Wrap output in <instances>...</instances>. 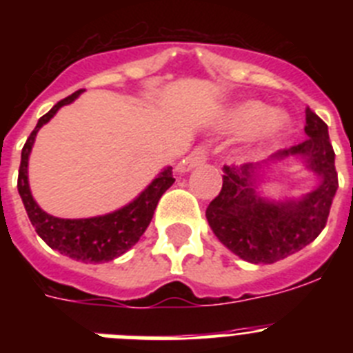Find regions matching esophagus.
I'll use <instances>...</instances> for the list:
<instances>
[{
    "label": "esophagus",
    "instance_id": "esophagus-1",
    "mask_svg": "<svg viewBox=\"0 0 353 353\" xmlns=\"http://www.w3.org/2000/svg\"><path fill=\"white\" fill-rule=\"evenodd\" d=\"M205 161H207V150H205L203 146H198V148L192 150L191 154L187 155V157L180 162L179 171L180 173H189V171L194 170V168L205 164Z\"/></svg>",
    "mask_w": 353,
    "mask_h": 353
}]
</instances>
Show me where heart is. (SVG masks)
I'll list each match as a JSON object with an SVG mask.
<instances>
[{"label": "heart", "instance_id": "b5f03b06", "mask_svg": "<svg viewBox=\"0 0 353 353\" xmlns=\"http://www.w3.org/2000/svg\"><path fill=\"white\" fill-rule=\"evenodd\" d=\"M285 113H274L269 104L260 101H244L232 105L217 118V127L224 132L252 134V141L265 143L277 138L288 127Z\"/></svg>", "mask_w": 353, "mask_h": 353}]
</instances>
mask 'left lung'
I'll use <instances>...</instances> for the list:
<instances>
[{
    "mask_svg": "<svg viewBox=\"0 0 353 353\" xmlns=\"http://www.w3.org/2000/svg\"><path fill=\"white\" fill-rule=\"evenodd\" d=\"M304 130L305 141L277 152L269 161L223 168V189L208 205L207 221L221 244L249 263H276L311 244L325 228L338 191L334 150L325 121L310 108ZM292 157L317 174L319 185L301 199H265L259 192L261 173Z\"/></svg>",
    "mask_w": 353,
    "mask_h": 353,
    "instance_id": "8db88e82",
    "label": "left lung"
}]
</instances>
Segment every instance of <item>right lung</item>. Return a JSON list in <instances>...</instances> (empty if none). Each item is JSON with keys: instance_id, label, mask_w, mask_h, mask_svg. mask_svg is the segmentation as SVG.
I'll return each instance as SVG.
<instances>
[{"instance_id": "1", "label": "right lung", "mask_w": 353, "mask_h": 353, "mask_svg": "<svg viewBox=\"0 0 353 353\" xmlns=\"http://www.w3.org/2000/svg\"><path fill=\"white\" fill-rule=\"evenodd\" d=\"M81 93L83 90L68 95L39 120L21 154L17 189L31 224L49 248L83 263H102L121 256L141 239L154 217L159 199L173 185V168H164L130 203L109 214L86 217V219H61L43 212L31 194L30 180H28L31 148L39 130L60 111V108L72 104Z\"/></svg>"}]
</instances>
